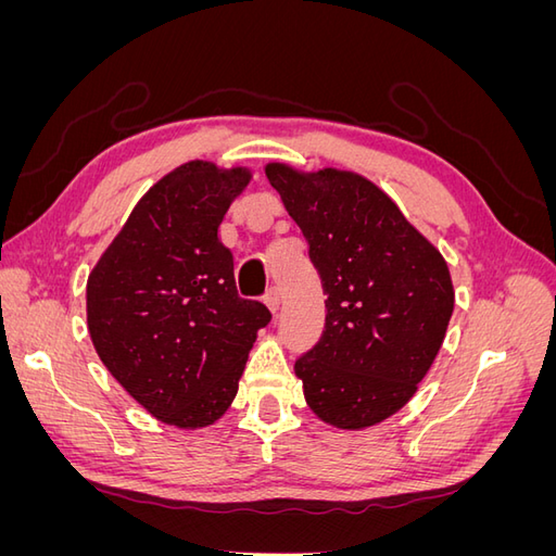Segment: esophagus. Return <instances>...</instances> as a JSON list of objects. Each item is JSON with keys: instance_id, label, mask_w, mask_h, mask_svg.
Listing matches in <instances>:
<instances>
[{"instance_id": "esophagus-1", "label": "esophagus", "mask_w": 556, "mask_h": 556, "mask_svg": "<svg viewBox=\"0 0 556 556\" xmlns=\"http://www.w3.org/2000/svg\"><path fill=\"white\" fill-rule=\"evenodd\" d=\"M264 304L268 306V311L276 313L280 308V290L278 288H268L264 294Z\"/></svg>"}]
</instances>
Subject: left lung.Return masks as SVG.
I'll list each match as a JSON object with an SVG mask.
<instances>
[{
	"label": "left lung",
	"instance_id": "obj_1",
	"mask_svg": "<svg viewBox=\"0 0 556 556\" xmlns=\"http://www.w3.org/2000/svg\"><path fill=\"white\" fill-rule=\"evenodd\" d=\"M308 243L327 323L294 364L315 417L343 431L384 422L415 396L445 341L454 288L441 250L362 174L264 166Z\"/></svg>",
	"mask_w": 556,
	"mask_h": 556
}]
</instances>
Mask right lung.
<instances>
[{
  "instance_id": "obj_1",
  "label": "right lung",
  "mask_w": 556,
  "mask_h": 556,
  "mask_svg": "<svg viewBox=\"0 0 556 556\" xmlns=\"http://www.w3.org/2000/svg\"><path fill=\"white\" fill-rule=\"evenodd\" d=\"M248 166L192 160L150 188L88 276V331L123 390L160 422L220 419L271 313L241 299L217 231Z\"/></svg>"
}]
</instances>
